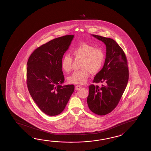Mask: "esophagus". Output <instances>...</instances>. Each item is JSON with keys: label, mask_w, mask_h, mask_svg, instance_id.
I'll return each instance as SVG.
<instances>
[{"label": "esophagus", "mask_w": 151, "mask_h": 151, "mask_svg": "<svg viewBox=\"0 0 151 151\" xmlns=\"http://www.w3.org/2000/svg\"><path fill=\"white\" fill-rule=\"evenodd\" d=\"M81 88V87L80 86V85H77V86H76V90H80Z\"/></svg>", "instance_id": "34e87169"}]
</instances>
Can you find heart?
Segmentation results:
<instances>
[{
  "instance_id": "obj_1",
  "label": "heart",
  "mask_w": 151,
  "mask_h": 151,
  "mask_svg": "<svg viewBox=\"0 0 151 151\" xmlns=\"http://www.w3.org/2000/svg\"><path fill=\"white\" fill-rule=\"evenodd\" d=\"M72 54L76 59H80V68L68 78L71 83L82 85L86 82L91 74H96L103 67L105 61V54L100 48H95L92 45L81 44L72 50ZM73 59L70 55H65L61 60V68L68 73L72 69Z\"/></svg>"
}]
</instances>
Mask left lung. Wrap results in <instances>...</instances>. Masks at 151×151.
<instances>
[{
  "label": "left lung",
  "instance_id": "1",
  "mask_svg": "<svg viewBox=\"0 0 151 151\" xmlns=\"http://www.w3.org/2000/svg\"><path fill=\"white\" fill-rule=\"evenodd\" d=\"M103 42L106 47V59L103 68L96 75L93 83H105L101 87L91 85L87 99L92 112L104 116L118 105L125 90L129 78L127 60L122 48L113 39L92 35Z\"/></svg>",
  "mask_w": 151,
  "mask_h": 151
}]
</instances>
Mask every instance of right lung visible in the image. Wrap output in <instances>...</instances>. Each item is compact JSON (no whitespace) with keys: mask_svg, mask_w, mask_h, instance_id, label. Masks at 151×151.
Listing matches in <instances>:
<instances>
[{"mask_svg":"<svg viewBox=\"0 0 151 151\" xmlns=\"http://www.w3.org/2000/svg\"><path fill=\"white\" fill-rule=\"evenodd\" d=\"M73 35L54 39L36 48L29 56L27 67V86L37 105L46 114L55 116L65 109L73 93V85L62 86L64 76L61 60Z\"/></svg>","mask_w":151,"mask_h":151,"instance_id":"obj_1","label":"right lung"}]
</instances>
